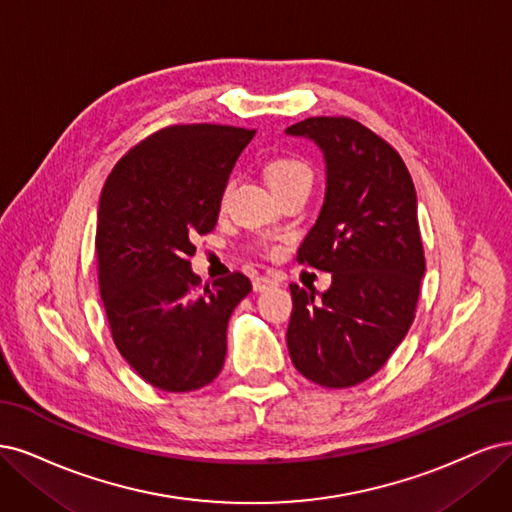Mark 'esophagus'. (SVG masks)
Returning <instances> with one entry per match:
<instances>
[{
  "label": "esophagus",
  "mask_w": 512,
  "mask_h": 512,
  "mask_svg": "<svg viewBox=\"0 0 512 512\" xmlns=\"http://www.w3.org/2000/svg\"><path fill=\"white\" fill-rule=\"evenodd\" d=\"M276 285H278V278L276 276H257V278H253V289L257 293L266 291L270 287H276Z\"/></svg>",
  "instance_id": "1"
}]
</instances>
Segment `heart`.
Listing matches in <instances>:
<instances>
[{"label": "heart", "mask_w": 512, "mask_h": 512, "mask_svg": "<svg viewBox=\"0 0 512 512\" xmlns=\"http://www.w3.org/2000/svg\"><path fill=\"white\" fill-rule=\"evenodd\" d=\"M266 178L268 185L274 193H283L291 187L310 185L312 183V170L302 157L295 155H276L266 163ZM229 191H232V180L223 187L221 202L225 204Z\"/></svg>", "instance_id": "b5f03b06"}]
</instances>
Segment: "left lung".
Returning <instances> with one entry per match:
<instances>
[{
  "mask_svg": "<svg viewBox=\"0 0 512 512\" xmlns=\"http://www.w3.org/2000/svg\"><path fill=\"white\" fill-rule=\"evenodd\" d=\"M287 134L315 140L325 155V202L298 261L332 272L321 298L291 283L289 355L312 383L355 387L415 321L425 272L415 185L400 153L355 119L310 117Z\"/></svg>",
  "mask_w": 512,
  "mask_h": 512,
  "instance_id": "obj_1",
  "label": "left lung"
}]
</instances>
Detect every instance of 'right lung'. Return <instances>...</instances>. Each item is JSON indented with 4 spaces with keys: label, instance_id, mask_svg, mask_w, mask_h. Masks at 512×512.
Here are the masks:
<instances>
[{
    "label": "right lung",
    "instance_id": "add662e5",
    "mask_svg": "<svg viewBox=\"0 0 512 512\" xmlns=\"http://www.w3.org/2000/svg\"><path fill=\"white\" fill-rule=\"evenodd\" d=\"M255 129L168 125L117 161L100 197L97 283L119 353L148 385L202 389L223 370L227 321L251 280L202 285L195 236L217 225L221 193Z\"/></svg>",
    "mask_w": 512,
    "mask_h": 512
}]
</instances>
